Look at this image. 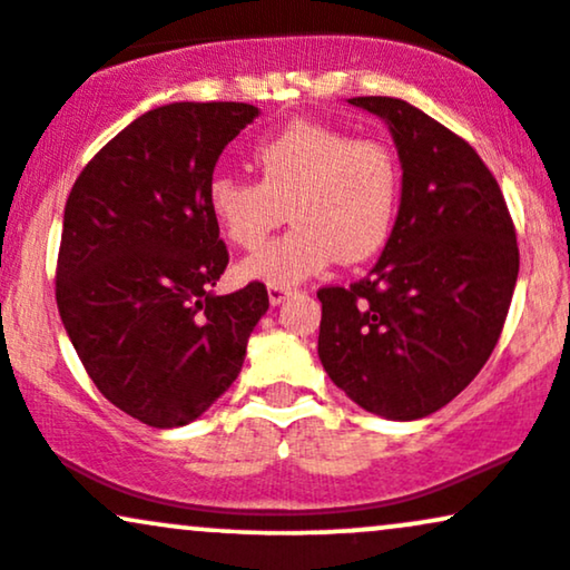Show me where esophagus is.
<instances>
[{
    "instance_id": "1",
    "label": "esophagus",
    "mask_w": 570,
    "mask_h": 570,
    "mask_svg": "<svg viewBox=\"0 0 570 570\" xmlns=\"http://www.w3.org/2000/svg\"><path fill=\"white\" fill-rule=\"evenodd\" d=\"M291 296V287L287 285H269V301H272V306H277V304H283V301Z\"/></svg>"
}]
</instances>
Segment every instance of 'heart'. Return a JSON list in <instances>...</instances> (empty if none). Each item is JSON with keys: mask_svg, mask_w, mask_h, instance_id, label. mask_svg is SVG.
I'll list each match as a JSON object with an SVG mask.
<instances>
[{"mask_svg": "<svg viewBox=\"0 0 570 570\" xmlns=\"http://www.w3.org/2000/svg\"><path fill=\"white\" fill-rule=\"evenodd\" d=\"M258 180L218 170L205 199L232 245L256 250L291 213L293 229L243 264L269 285H296L333 261L360 264L390 239L400 205V159L386 140L325 122L285 125L253 146Z\"/></svg>", "mask_w": 570, "mask_h": 570, "instance_id": "obj_1", "label": "heart"}]
</instances>
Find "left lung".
<instances>
[{
	"mask_svg": "<svg viewBox=\"0 0 570 570\" xmlns=\"http://www.w3.org/2000/svg\"><path fill=\"white\" fill-rule=\"evenodd\" d=\"M350 104L390 125L403 199L371 274L317 291V352L360 407L411 421L466 390L499 344L518 283V237L497 178L464 138L407 100Z\"/></svg>",
	"mask_w": 570,
	"mask_h": 570,
	"instance_id": "left-lung-1",
	"label": "left lung"
}]
</instances>
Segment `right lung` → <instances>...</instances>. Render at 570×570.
<instances>
[{
    "instance_id": "obj_1",
    "label": "right lung",
    "mask_w": 570,
    "mask_h": 570,
    "mask_svg": "<svg viewBox=\"0 0 570 570\" xmlns=\"http://www.w3.org/2000/svg\"><path fill=\"white\" fill-rule=\"evenodd\" d=\"M256 114L237 100L140 114L82 167L66 199L60 320L98 392L157 430L189 424L229 390L269 309L258 279L210 293L229 250L205 186Z\"/></svg>"
}]
</instances>
